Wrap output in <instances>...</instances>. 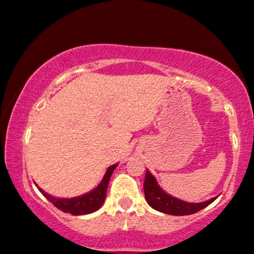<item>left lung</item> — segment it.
Wrapping results in <instances>:
<instances>
[{
  "mask_svg": "<svg viewBox=\"0 0 254 254\" xmlns=\"http://www.w3.org/2000/svg\"><path fill=\"white\" fill-rule=\"evenodd\" d=\"M144 192L145 198H146L148 205L153 208L154 210H158L164 214L174 215V216H185L191 215L195 212L202 210L209 204L212 203L218 196L210 198V200L200 202V203H189V202L179 200L174 197L159 186L157 179L153 177V174L150 173V171L146 170L144 181Z\"/></svg>",
  "mask_w": 254,
  "mask_h": 254,
  "instance_id": "obj_1",
  "label": "left lung"
}]
</instances>
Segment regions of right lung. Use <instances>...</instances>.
I'll use <instances>...</instances> for the list:
<instances>
[{
  "mask_svg": "<svg viewBox=\"0 0 254 254\" xmlns=\"http://www.w3.org/2000/svg\"><path fill=\"white\" fill-rule=\"evenodd\" d=\"M116 167H117V164L111 165V166L108 167L102 181H101L100 184L93 189V190L88 191L83 195L75 196V197H70V198L54 197V196L44 191L42 188H39L38 185L36 184L35 185L38 187L40 192L45 196L47 200H49L51 203H53V205H56L57 208L60 209L62 211L68 212V214H72L74 216L88 215V214H92L94 211L99 210V209L102 207V204L104 203V200H106L109 180Z\"/></svg>",
  "mask_w": 254,
  "mask_h": 254,
  "instance_id": "obj_1",
  "label": "right lung"
}]
</instances>
